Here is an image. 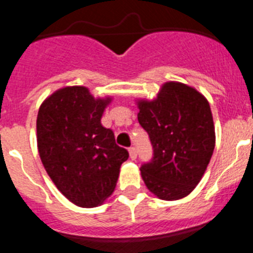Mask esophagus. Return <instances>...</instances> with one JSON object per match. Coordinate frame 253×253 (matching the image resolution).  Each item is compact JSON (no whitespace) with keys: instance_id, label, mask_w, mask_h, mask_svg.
<instances>
[{"instance_id":"obj_1","label":"esophagus","mask_w":253,"mask_h":253,"mask_svg":"<svg viewBox=\"0 0 253 253\" xmlns=\"http://www.w3.org/2000/svg\"><path fill=\"white\" fill-rule=\"evenodd\" d=\"M129 156H130L131 160H135L137 158V149L134 148V147H130L129 148Z\"/></svg>"}]
</instances>
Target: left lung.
Listing matches in <instances>:
<instances>
[{"label": "left lung", "instance_id": "obj_1", "mask_svg": "<svg viewBox=\"0 0 253 253\" xmlns=\"http://www.w3.org/2000/svg\"><path fill=\"white\" fill-rule=\"evenodd\" d=\"M138 122L148 133L153 157L140 167L151 193L178 200L200 182L215 147L209 102L193 87L166 82L152 101H138Z\"/></svg>", "mask_w": 253, "mask_h": 253}]
</instances>
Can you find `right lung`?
Listing matches in <instances>:
<instances>
[{
  "instance_id": "obj_1",
  "label": "right lung",
  "mask_w": 253,
  "mask_h": 253,
  "mask_svg": "<svg viewBox=\"0 0 253 253\" xmlns=\"http://www.w3.org/2000/svg\"><path fill=\"white\" fill-rule=\"evenodd\" d=\"M111 99H95L84 86L63 87L40 105L37 140L40 160L57 189L82 208L113 194L129 153L101 124Z\"/></svg>"
}]
</instances>
